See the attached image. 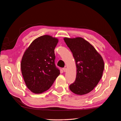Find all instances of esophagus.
Returning a JSON list of instances; mask_svg holds the SVG:
<instances>
[{"label": "esophagus", "mask_w": 121, "mask_h": 121, "mask_svg": "<svg viewBox=\"0 0 121 121\" xmlns=\"http://www.w3.org/2000/svg\"><path fill=\"white\" fill-rule=\"evenodd\" d=\"M67 68H63V71H64V72H65V71H67Z\"/></svg>", "instance_id": "1"}]
</instances>
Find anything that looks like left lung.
Listing matches in <instances>:
<instances>
[{
    "mask_svg": "<svg viewBox=\"0 0 121 121\" xmlns=\"http://www.w3.org/2000/svg\"><path fill=\"white\" fill-rule=\"evenodd\" d=\"M64 40L73 53L77 67L76 78L69 89L76 95H85L92 91L101 79L104 60L95 48L83 38H65Z\"/></svg>",
    "mask_w": 121,
    "mask_h": 121,
    "instance_id": "8db88e82",
    "label": "left lung"
}]
</instances>
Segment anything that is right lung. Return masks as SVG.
<instances>
[{"label":"right lung","mask_w":121,"mask_h":121,"mask_svg":"<svg viewBox=\"0 0 121 121\" xmlns=\"http://www.w3.org/2000/svg\"><path fill=\"white\" fill-rule=\"evenodd\" d=\"M58 39L49 35L36 38L22 57L21 68L26 86L35 93H42L50 89L60 70L55 65L54 49Z\"/></svg>","instance_id":"obj_1"}]
</instances>
